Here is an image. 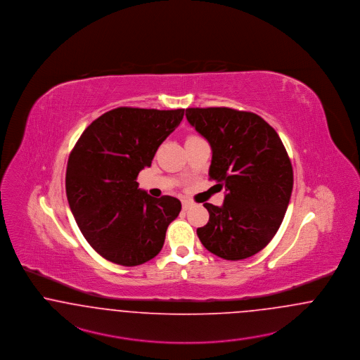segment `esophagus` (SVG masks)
I'll list each match as a JSON object with an SVG mask.
<instances>
[{
  "label": "esophagus",
  "mask_w": 360,
  "mask_h": 360,
  "mask_svg": "<svg viewBox=\"0 0 360 360\" xmlns=\"http://www.w3.org/2000/svg\"><path fill=\"white\" fill-rule=\"evenodd\" d=\"M191 205H192V202H189V200H183V210H188Z\"/></svg>",
  "instance_id": "obj_1"
}]
</instances>
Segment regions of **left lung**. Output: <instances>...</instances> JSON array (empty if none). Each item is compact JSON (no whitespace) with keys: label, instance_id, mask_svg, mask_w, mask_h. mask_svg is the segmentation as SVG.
<instances>
[{"label":"left lung","instance_id":"1","mask_svg":"<svg viewBox=\"0 0 360 360\" xmlns=\"http://www.w3.org/2000/svg\"><path fill=\"white\" fill-rule=\"evenodd\" d=\"M188 122L210 142V179L226 189L221 207L205 203L198 229L204 248L227 261L249 258L278 231L293 189V168L277 131L250 111L191 108Z\"/></svg>","mask_w":360,"mask_h":360}]
</instances>
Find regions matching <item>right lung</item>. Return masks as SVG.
Returning a JSON list of instances; mask_svg holds the SVG:
<instances>
[{"label":"right lung","instance_id":"obj_1","mask_svg":"<svg viewBox=\"0 0 360 360\" xmlns=\"http://www.w3.org/2000/svg\"><path fill=\"white\" fill-rule=\"evenodd\" d=\"M183 115L184 109L110 110L87 126L70 153V208L86 240L110 262L137 266L155 258L181 211L179 199L152 198L136 180Z\"/></svg>","mask_w":360,"mask_h":360}]
</instances>
